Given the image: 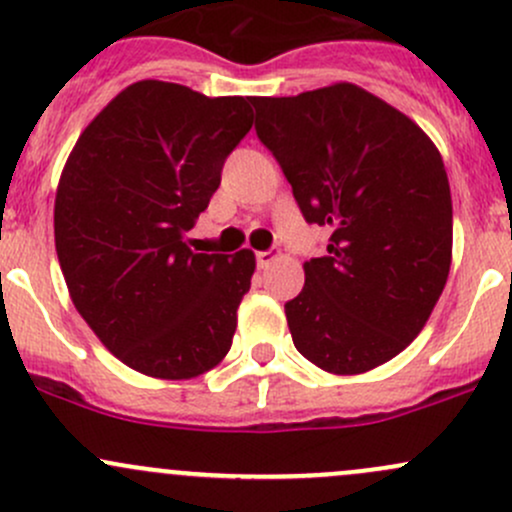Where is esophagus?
<instances>
[{
  "label": "esophagus",
  "instance_id": "34e87169",
  "mask_svg": "<svg viewBox=\"0 0 512 512\" xmlns=\"http://www.w3.org/2000/svg\"><path fill=\"white\" fill-rule=\"evenodd\" d=\"M279 255H282V252H277V250H269V252H257V267H269L272 265L274 260H279Z\"/></svg>",
  "mask_w": 512,
  "mask_h": 512
}]
</instances>
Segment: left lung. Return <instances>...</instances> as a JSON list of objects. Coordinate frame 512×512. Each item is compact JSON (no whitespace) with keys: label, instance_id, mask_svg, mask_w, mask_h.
<instances>
[{"label":"left lung","instance_id":"8db88e82","mask_svg":"<svg viewBox=\"0 0 512 512\" xmlns=\"http://www.w3.org/2000/svg\"><path fill=\"white\" fill-rule=\"evenodd\" d=\"M252 106L303 218L333 230L284 306L296 350L323 372H369L418 338L445 289L452 194L440 150L352 82Z\"/></svg>","mask_w":512,"mask_h":512}]
</instances>
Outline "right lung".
<instances>
[{"instance_id":"add662e5","label":"right lung","mask_w":512,"mask_h":512,"mask_svg":"<svg viewBox=\"0 0 512 512\" xmlns=\"http://www.w3.org/2000/svg\"><path fill=\"white\" fill-rule=\"evenodd\" d=\"M252 97L160 80L128 84L89 121L55 192V252L101 345L153 379L206 374L228 355L255 252L204 255L184 235L252 128Z\"/></svg>"}]
</instances>
